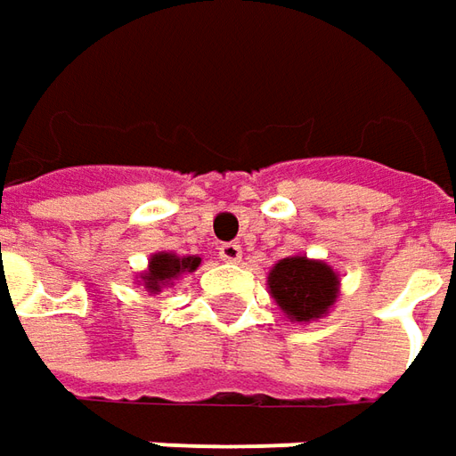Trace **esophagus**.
I'll list each match as a JSON object with an SVG mask.
<instances>
[{"mask_svg": "<svg viewBox=\"0 0 456 456\" xmlns=\"http://www.w3.org/2000/svg\"><path fill=\"white\" fill-rule=\"evenodd\" d=\"M218 256H221L225 263H238V260L243 258V250H240L238 243H223V246L218 248Z\"/></svg>", "mask_w": 456, "mask_h": 456, "instance_id": "obj_1", "label": "esophagus"}]
</instances>
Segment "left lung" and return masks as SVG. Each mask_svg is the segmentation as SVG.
<instances>
[{
  "label": "left lung",
  "instance_id": "left-lung-1",
  "mask_svg": "<svg viewBox=\"0 0 456 456\" xmlns=\"http://www.w3.org/2000/svg\"><path fill=\"white\" fill-rule=\"evenodd\" d=\"M270 293L293 322L322 318L338 297V275L320 260L282 258L270 270Z\"/></svg>",
  "mask_w": 456,
  "mask_h": 456
}]
</instances>
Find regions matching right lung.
Instances as JSON below:
<instances>
[{"mask_svg": "<svg viewBox=\"0 0 456 456\" xmlns=\"http://www.w3.org/2000/svg\"><path fill=\"white\" fill-rule=\"evenodd\" d=\"M198 265H200V258H193V256L178 258V256H171V253H156L151 258L149 273L143 275V282H146L151 293H161L163 285L175 281L181 273H193Z\"/></svg>", "mask_w": 456, "mask_h": 456, "instance_id": "add662e5", "label": "right lung"}]
</instances>
